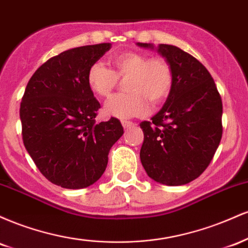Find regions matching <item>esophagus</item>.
I'll list each match as a JSON object with an SVG mask.
<instances>
[{
  "instance_id": "obj_1",
  "label": "esophagus",
  "mask_w": 248,
  "mask_h": 248,
  "mask_svg": "<svg viewBox=\"0 0 248 248\" xmlns=\"http://www.w3.org/2000/svg\"><path fill=\"white\" fill-rule=\"evenodd\" d=\"M121 124H122V126H124V128H129V127H133L135 124H134V122H132V121L122 120V121H121Z\"/></svg>"
}]
</instances>
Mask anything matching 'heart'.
Masks as SVG:
<instances>
[{
  "label": "heart",
  "mask_w": 248,
  "mask_h": 248,
  "mask_svg": "<svg viewBox=\"0 0 248 248\" xmlns=\"http://www.w3.org/2000/svg\"><path fill=\"white\" fill-rule=\"evenodd\" d=\"M113 70L94 62L87 71V85L94 94L108 98L118 86L119 78H126L127 93H119L105 105L106 114L119 119L134 118L146 113L152 104L163 101L171 92L173 71L170 62L161 57L127 51L110 57Z\"/></svg>",
  "instance_id": "heart-1"
}]
</instances>
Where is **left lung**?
Returning a JSON list of instances; mask_svg holds the SVG:
<instances>
[{
  "label": "left lung",
  "instance_id": "8db88e82",
  "mask_svg": "<svg viewBox=\"0 0 248 248\" xmlns=\"http://www.w3.org/2000/svg\"><path fill=\"white\" fill-rule=\"evenodd\" d=\"M141 47H152L138 43ZM157 51L171 65L173 85L152 121H142L140 158L148 176L166 186H183L206 169L223 135V102L215 80L195 57L177 46Z\"/></svg>",
  "mask_w": 248,
  "mask_h": 248
}]
</instances>
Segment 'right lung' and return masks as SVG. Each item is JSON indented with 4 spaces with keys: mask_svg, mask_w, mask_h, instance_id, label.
<instances>
[{
    "mask_svg": "<svg viewBox=\"0 0 248 248\" xmlns=\"http://www.w3.org/2000/svg\"><path fill=\"white\" fill-rule=\"evenodd\" d=\"M110 43L75 47L39 66L25 87L19 108L25 149L51 183L82 189L107 167L110 148L124 134L120 121L100 124V104L87 85V71Z\"/></svg>",
    "mask_w": 248,
    "mask_h": 248,
    "instance_id": "obj_1",
    "label": "right lung"
}]
</instances>
